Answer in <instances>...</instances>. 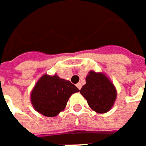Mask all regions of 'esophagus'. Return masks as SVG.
<instances>
[{"instance_id":"1","label":"esophagus","mask_w":146,"mask_h":146,"mask_svg":"<svg viewBox=\"0 0 146 146\" xmlns=\"http://www.w3.org/2000/svg\"><path fill=\"white\" fill-rule=\"evenodd\" d=\"M76 86L78 87V88L80 90V89H81V88H82V84H81L80 83H78V84H76Z\"/></svg>"}]
</instances>
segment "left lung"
Wrapping results in <instances>:
<instances>
[{
  "mask_svg": "<svg viewBox=\"0 0 146 146\" xmlns=\"http://www.w3.org/2000/svg\"><path fill=\"white\" fill-rule=\"evenodd\" d=\"M81 94L87 100L89 107L95 112H108L116 100V89L110 79L103 73L90 71L86 84L82 87Z\"/></svg>",
  "mask_w": 146,
  "mask_h": 146,
  "instance_id": "left-lung-1",
  "label": "left lung"
}]
</instances>
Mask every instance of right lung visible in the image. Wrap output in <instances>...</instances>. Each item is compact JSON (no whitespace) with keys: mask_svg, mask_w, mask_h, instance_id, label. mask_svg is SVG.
<instances>
[{"mask_svg":"<svg viewBox=\"0 0 146 146\" xmlns=\"http://www.w3.org/2000/svg\"><path fill=\"white\" fill-rule=\"evenodd\" d=\"M78 91L70 81L57 75L45 74L36 84L31 100L37 112L46 117H54L64 110L70 96Z\"/></svg>","mask_w":146,"mask_h":146,"instance_id":"add662e5","label":"right lung"}]
</instances>
